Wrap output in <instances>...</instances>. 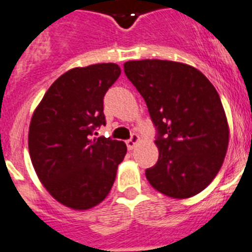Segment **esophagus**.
<instances>
[{
    "label": "esophagus",
    "mask_w": 252,
    "mask_h": 252,
    "mask_svg": "<svg viewBox=\"0 0 252 252\" xmlns=\"http://www.w3.org/2000/svg\"><path fill=\"white\" fill-rule=\"evenodd\" d=\"M139 142V137H138L137 134H131V137H130V139H128L126 140V147H128V149L129 151H131V149L134 148L135 147V144H137V143Z\"/></svg>",
    "instance_id": "esophagus-1"
}]
</instances>
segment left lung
<instances>
[{"label":"left lung","mask_w":252,"mask_h":252,"mask_svg":"<svg viewBox=\"0 0 252 252\" xmlns=\"http://www.w3.org/2000/svg\"><path fill=\"white\" fill-rule=\"evenodd\" d=\"M124 72L157 129L159 157L146 171L148 182L173 198L203 191L228 147L230 130L217 90L196 67L176 61H126Z\"/></svg>","instance_id":"left-lung-1"}]
</instances>
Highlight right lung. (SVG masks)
Masks as SVG:
<instances>
[{
	"mask_svg": "<svg viewBox=\"0 0 252 252\" xmlns=\"http://www.w3.org/2000/svg\"><path fill=\"white\" fill-rule=\"evenodd\" d=\"M121 75L117 64L74 67L49 88L33 112L29 151L49 193L74 210H89L108 196L126 146L93 138L105 126L103 99Z\"/></svg>",
	"mask_w": 252,
	"mask_h": 252,
	"instance_id": "right-lung-1",
	"label": "right lung"
}]
</instances>
